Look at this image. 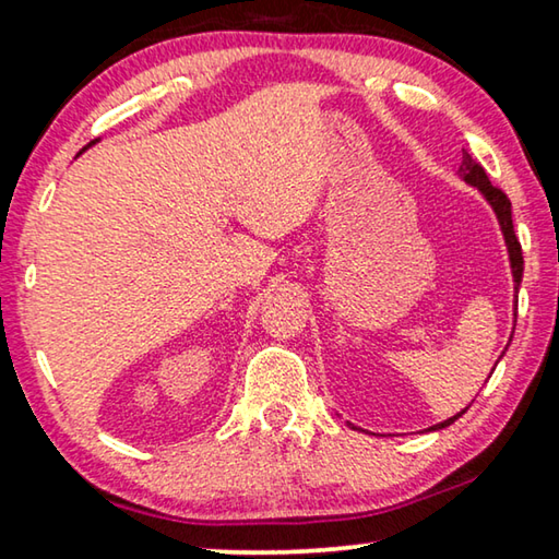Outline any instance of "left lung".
I'll return each instance as SVG.
<instances>
[{
	"label": "left lung",
	"instance_id": "obj_1",
	"mask_svg": "<svg viewBox=\"0 0 559 559\" xmlns=\"http://www.w3.org/2000/svg\"><path fill=\"white\" fill-rule=\"evenodd\" d=\"M459 175L466 179L471 187H478V192L486 197V202L493 206V212L498 216V224H500V231L506 236V246H508V257H510V269H513V281H515V288L520 286V281H523V249H520V241L515 236L513 229V212H510V200L506 197L503 189H498L490 185V179L486 175V169L480 167L476 159H473L466 150H463V159H461V167H459ZM503 357V355H500ZM468 409V406H466ZM466 409L459 412L456 416H451V419L437 424V427H431L429 431H437V429H447L451 427L453 421L459 419L461 414H466ZM353 427V424H349ZM355 429V427H353Z\"/></svg>",
	"mask_w": 559,
	"mask_h": 559
}]
</instances>
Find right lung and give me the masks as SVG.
<instances>
[{"label": "right lung", "mask_w": 559, "mask_h": 559, "mask_svg": "<svg viewBox=\"0 0 559 559\" xmlns=\"http://www.w3.org/2000/svg\"><path fill=\"white\" fill-rule=\"evenodd\" d=\"M91 145H93V143H91ZM83 150H86V147H83Z\"/></svg>", "instance_id": "right-lung-1"}]
</instances>
